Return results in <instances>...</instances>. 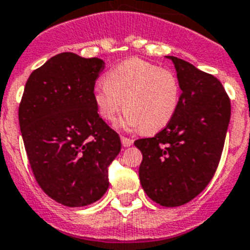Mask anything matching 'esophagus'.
Instances as JSON below:
<instances>
[{
    "mask_svg": "<svg viewBox=\"0 0 250 250\" xmlns=\"http://www.w3.org/2000/svg\"><path fill=\"white\" fill-rule=\"evenodd\" d=\"M121 141H122V145L125 147H129L131 145H133V140H131V138H128V137H125V136H122V137H121Z\"/></svg>",
    "mask_w": 250,
    "mask_h": 250,
    "instance_id": "esophagus-1",
    "label": "esophagus"
}]
</instances>
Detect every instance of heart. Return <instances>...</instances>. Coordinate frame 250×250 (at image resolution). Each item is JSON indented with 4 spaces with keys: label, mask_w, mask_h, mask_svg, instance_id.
Instances as JSON below:
<instances>
[{
    "label": "heart",
    "mask_w": 250,
    "mask_h": 250,
    "mask_svg": "<svg viewBox=\"0 0 250 250\" xmlns=\"http://www.w3.org/2000/svg\"><path fill=\"white\" fill-rule=\"evenodd\" d=\"M93 99L99 116L108 122H113L125 107V127H141L145 133H155L166 127L176 113L180 83L172 71L131 58L94 86Z\"/></svg>",
    "instance_id": "1"
}]
</instances>
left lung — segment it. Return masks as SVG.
I'll list each match as a JSON object with an SVG mask.
<instances>
[{
	"label": "left lung",
	"instance_id": "8db88e82",
	"mask_svg": "<svg viewBox=\"0 0 250 250\" xmlns=\"http://www.w3.org/2000/svg\"><path fill=\"white\" fill-rule=\"evenodd\" d=\"M179 107L155 137L134 141L142 152L140 181L149 199L167 208L191 201L220 162L230 121V99L220 80L176 56Z\"/></svg>",
	"mask_w": 250,
	"mask_h": 250
}]
</instances>
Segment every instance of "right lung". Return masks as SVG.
I'll return each instance as SVG.
<instances>
[{"label":"right lung","instance_id":"add662e5","mask_svg":"<svg viewBox=\"0 0 250 250\" xmlns=\"http://www.w3.org/2000/svg\"><path fill=\"white\" fill-rule=\"evenodd\" d=\"M104 69L98 58L53 56L26 82L19 123L32 173L42 191L69 208L99 200L121 138L99 117L93 99Z\"/></svg>","mask_w":250,"mask_h":250}]
</instances>
